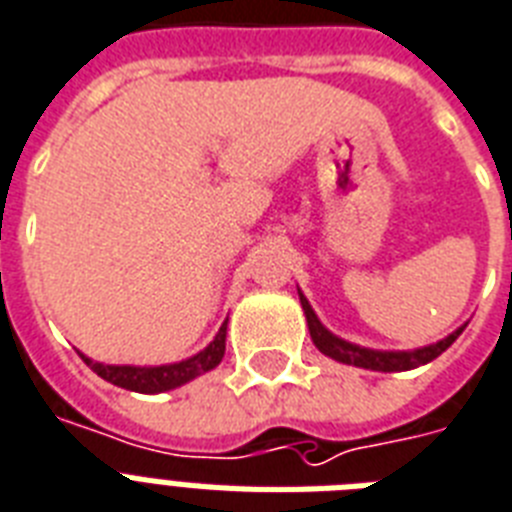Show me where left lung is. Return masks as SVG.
Wrapping results in <instances>:
<instances>
[{"mask_svg": "<svg viewBox=\"0 0 512 512\" xmlns=\"http://www.w3.org/2000/svg\"><path fill=\"white\" fill-rule=\"evenodd\" d=\"M298 298H301V309L306 314V325H309V335H312L314 346L325 354V357L341 362V365L362 367V370H375V372H404L415 370L420 365H428L433 359L444 354V351L457 341V335L463 333L465 325H460L455 333H449L447 338L431 343V346H420V349L410 351H380V349H367V346H359V343L343 341L335 333H330L325 325L320 322V317L314 314L309 298L298 290Z\"/></svg>", "mask_w": 512, "mask_h": 512, "instance_id": "1", "label": "left lung"}]
</instances>
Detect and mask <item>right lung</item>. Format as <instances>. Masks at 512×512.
<instances>
[{"label":"right lung","instance_id":"obj_1","mask_svg":"<svg viewBox=\"0 0 512 512\" xmlns=\"http://www.w3.org/2000/svg\"><path fill=\"white\" fill-rule=\"evenodd\" d=\"M227 349V320L219 327V333L214 335V341L208 343L206 349L192 354L190 359L174 362V365H158V367H137V365H102L94 362L87 354H81V359L92 367L102 380H108L113 386L126 388V391H137V394H163L171 388H179L190 383V380L200 378L203 372L214 370L224 357Z\"/></svg>","mask_w":512,"mask_h":512}]
</instances>
